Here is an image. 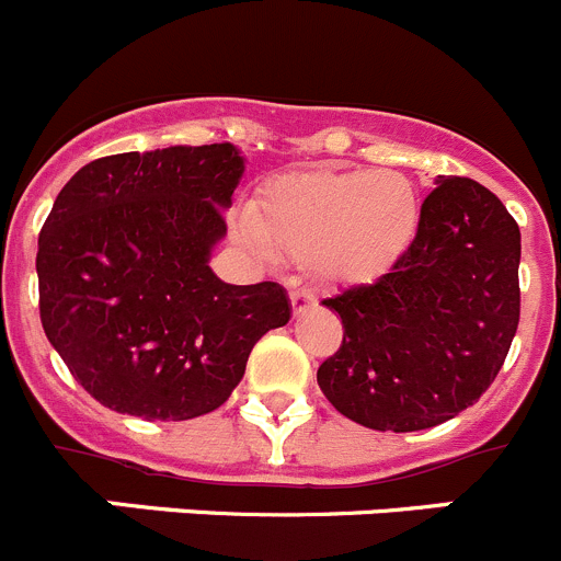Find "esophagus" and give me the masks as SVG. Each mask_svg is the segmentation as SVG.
Wrapping results in <instances>:
<instances>
[{
    "mask_svg": "<svg viewBox=\"0 0 561 561\" xmlns=\"http://www.w3.org/2000/svg\"><path fill=\"white\" fill-rule=\"evenodd\" d=\"M289 300H291V311H295V317H300V313H306L308 308L317 306V295H313L311 289H306V286H297V289H291Z\"/></svg>",
    "mask_w": 561,
    "mask_h": 561,
    "instance_id": "esophagus-1",
    "label": "esophagus"
}]
</instances>
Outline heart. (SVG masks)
<instances>
[{
    "label": "heart",
    "instance_id": "1",
    "mask_svg": "<svg viewBox=\"0 0 561 561\" xmlns=\"http://www.w3.org/2000/svg\"><path fill=\"white\" fill-rule=\"evenodd\" d=\"M419 192L391 170H306L270 181L250 209L244 239L335 280L364 284L391 270L419 231Z\"/></svg>",
    "mask_w": 561,
    "mask_h": 561
}]
</instances>
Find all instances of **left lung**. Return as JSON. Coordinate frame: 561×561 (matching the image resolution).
Here are the masks:
<instances>
[{
	"label": "left lung",
	"mask_w": 561,
	"mask_h": 561,
	"mask_svg": "<svg viewBox=\"0 0 561 561\" xmlns=\"http://www.w3.org/2000/svg\"><path fill=\"white\" fill-rule=\"evenodd\" d=\"M520 231L473 179H446L421 204L408 253L322 306L344 339L317 371L328 402L380 432H415L471 408L504 366L520 319Z\"/></svg>",
	"instance_id": "left-lung-1"
}]
</instances>
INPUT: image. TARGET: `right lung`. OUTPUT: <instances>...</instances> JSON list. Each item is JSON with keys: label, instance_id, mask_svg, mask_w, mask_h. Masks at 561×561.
<instances>
[{"label": "right lung", "instance_id": "add662e5", "mask_svg": "<svg viewBox=\"0 0 561 561\" xmlns=\"http://www.w3.org/2000/svg\"><path fill=\"white\" fill-rule=\"evenodd\" d=\"M244 173L231 142L84 164L37 237L46 339L104 408L186 421L220 408L255 341L291 317L284 286L222 284L211 248Z\"/></svg>", "mask_w": 561, "mask_h": 561}]
</instances>
